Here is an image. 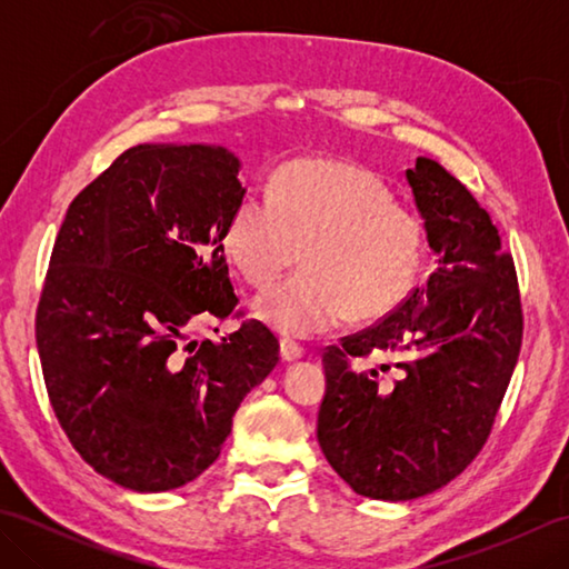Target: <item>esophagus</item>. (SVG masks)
<instances>
[{
	"label": "esophagus",
	"mask_w": 569,
	"mask_h": 569,
	"mask_svg": "<svg viewBox=\"0 0 569 569\" xmlns=\"http://www.w3.org/2000/svg\"><path fill=\"white\" fill-rule=\"evenodd\" d=\"M278 349H281L283 361H298L300 357H303V347H300L293 340H281V342H278Z\"/></svg>",
	"instance_id": "1"
}]
</instances>
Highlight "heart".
Returning a JSON list of instances; mask_svg holds the SVG:
<instances>
[{
    "label": "heart",
    "mask_w": 569,
    "mask_h": 569,
    "mask_svg": "<svg viewBox=\"0 0 569 569\" xmlns=\"http://www.w3.org/2000/svg\"><path fill=\"white\" fill-rule=\"evenodd\" d=\"M271 196L247 192L222 244L251 286L266 288L300 259L306 271L253 300V316L288 337H316L349 318L377 320L416 283L422 224L367 168L303 159L283 166Z\"/></svg>",
    "instance_id": "1"
}]
</instances>
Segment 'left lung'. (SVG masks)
Listing matches in <instances>:
<instances>
[{
    "mask_svg": "<svg viewBox=\"0 0 569 569\" xmlns=\"http://www.w3.org/2000/svg\"><path fill=\"white\" fill-rule=\"evenodd\" d=\"M406 178L435 269L391 316L322 355V455L359 497L379 501L426 497L465 471L489 438L523 337L513 259L489 212L426 156ZM371 351L395 357L393 382L351 367Z\"/></svg>",
    "mask_w": 569,
    "mask_h": 569,
    "instance_id": "obj_1",
    "label": "left lung"
}]
</instances>
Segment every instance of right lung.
Instances as JSON below:
<instances>
[{
  "label": "right lung",
  "mask_w": 569,
  "mask_h": 569,
  "mask_svg": "<svg viewBox=\"0 0 569 569\" xmlns=\"http://www.w3.org/2000/svg\"><path fill=\"white\" fill-rule=\"evenodd\" d=\"M214 143H139L70 202L36 310L48 398L80 457L114 485L171 491L220 457L278 340L259 320L190 340L239 298L222 234L244 198Z\"/></svg>",
  "instance_id": "right-lung-1"
}]
</instances>
